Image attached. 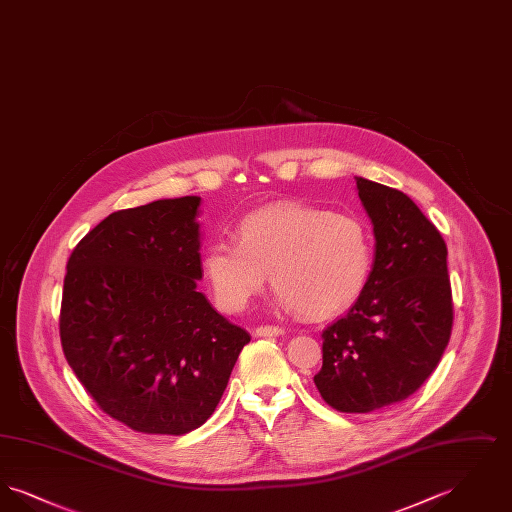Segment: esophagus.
I'll return each mask as SVG.
<instances>
[{
  "label": "esophagus",
  "instance_id": "1",
  "mask_svg": "<svg viewBox=\"0 0 512 512\" xmlns=\"http://www.w3.org/2000/svg\"><path fill=\"white\" fill-rule=\"evenodd\" d=\"M257 336H282L284 328L282 326H272V324H265V326H257L255 328Z\"/></svg>",
  "mask_w": 512,
  "mask_h": 512
}]
</instances>
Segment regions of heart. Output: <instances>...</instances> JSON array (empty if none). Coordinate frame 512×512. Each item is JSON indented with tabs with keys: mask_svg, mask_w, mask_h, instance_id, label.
I'll return each mask as SVG.
<instances>
[{
	"mask_svg": "<svg viewBox=\"0 0 512 512\" xmlns=\"http://www.w3.org/2000/svg\"><path fill=\"white\" fill-rule=\"evenodd\" d=\"M372 230L353 211L278 203L245 215L234 240L203 253V276L220 311L240 313L270 278L278 303L307 317H334L365 292Z\"/></svg>",
	"mask_w": 512,
	"mask_h": 512,
	"instance_id": "b5f03b06",
	"label": "heart"
}]
</instances>
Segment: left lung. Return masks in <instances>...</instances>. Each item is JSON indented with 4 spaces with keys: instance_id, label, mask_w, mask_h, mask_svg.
<instances>
[{
    "instance_id": "8db88e82",
    "label": "left lung",
    "mask_w": 512,
    "mask_h": 512,
    "mask_svg": "<svg viewBox=\"0 0 512 512\" xmlns=\"http://www.w3.org/2000/svg\"><path fill=\"white\" fill-rule=\"evenodd\" d=\"M374 224L365 292L322 332L320 397L340 413L405 401L436 370L451 338L447 245L409 195L355 176Z\"/></svg>"
}]
</instances>
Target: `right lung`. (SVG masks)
<instances>
[{
  "mask_svg": "<svg viewBox=\"0 0 512 512\" xmlns=\"http://www.w3.org/2000/svg\"><path fill=\"white\" fill-rule=\"evenodd\" d=\"M199 203L186 195L111 213L67 263L65 359L103 413L142 434L199 428L251 340L197 292Z\"/></svg>",
  "mask_w": 512,
  "mask_h": 512,
  "instance_id": "add662e5",
  "label": "right lung"
}]
</instances>
